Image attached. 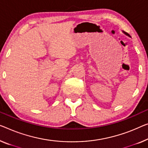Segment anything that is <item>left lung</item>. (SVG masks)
<instances>
[{
  "label": "left lung",
  "instance_id": "obj_1",
  "mask_svg": "<svg viewBox=\"0 0 148 148\" xmlns=\"http://www.w3.org/2000/svg\"><path fill=\"white\" fill-rule=\"evenodd\" d=\"M123 33H124V34H126V35H127V36H130V34H127V32H123Z\"/></svg>",
  "mask_w": 148,
  "mask_h": 148
}]
</instances>
